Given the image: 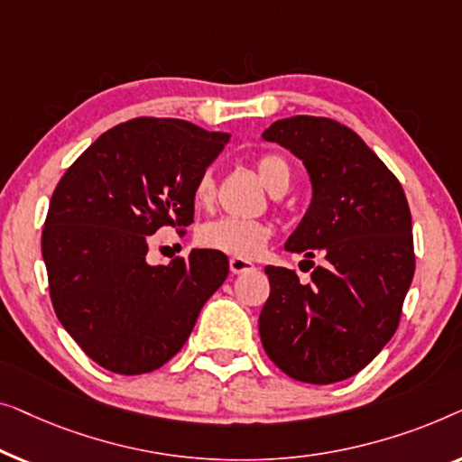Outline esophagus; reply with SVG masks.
Here are the masks:
<instances>
[{"label": "esophagus", "instance_id": "obj_1", "mask_svg": "<svg viewBox=\"0 0 462 462\" xmlns=\"http://www.w3.org/2000/svg\"><path fill=\"white\" fill-rule=\"evenodd\" d=\"M253 270H255V265H253L251 262H246V259H240V257L230 259L232 274H245V272H253Z\"/></svg>", "mask_w": 462, "mask_h": 462}]
</instances>
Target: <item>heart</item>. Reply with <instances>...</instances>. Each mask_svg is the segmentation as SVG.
<instances>
[{"label":"heart","mask_w":462,"mask_h":462,"mask_svg":"<svg viewBox=\"0 0 462 462\" xmlns=\"http://www.w3.org/2000/svg\"><path fill=\"white\" fill-rule=\"evenodd\" d=\"M259 178L272 194H284L289 190L291 180H293V169L282 154L270 152L257 159ZM216 199V175L213 171H203L194 184V200L200 207H209ZM272 230L268 224L257 222V219H236V217H219L207 222L199 228L197 240L205 249L224 253V255L253 259L262 255L268 245Z\"/></svg>","instance_id":"obj_1"}]
</instances>
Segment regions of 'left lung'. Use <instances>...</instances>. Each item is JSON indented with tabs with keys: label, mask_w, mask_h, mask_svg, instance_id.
Returning <instances> with one entry per match:
<instances>
[{
	"label": "left lung",
	"mask_w": 462,
	"mask_h": 462,
	"mask_svg": "<svg viewBox=\"0 0 462 462\" xmlns=\"http://www.w3.org/2000/svg\"><path fill=\"white\" fill-rule=\"evenodd\" d=\"M297 154L314 197L287 251L324 263L301 284L295 270L268 265L270 297L259 335L291 379L328 385L349 379L387 346L414 276L412 219L398 178L354 129L297 115L263 132Z\"/></svg>",
	"instance_id": "1"
}]
</instances>
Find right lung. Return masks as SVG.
Masks as SVG:
<instances>
[{"mask_svg": "<svg viewBox=\"0 0 462 462\" xmlns=\"http://www.w3.org/2000/svg\"><path fill=\"white\" fill-rule=\"evenodd\" d=\"M228 142L190 121L138 116L104 132L58 181L42 232L50 299L77 346L110 373L171 360L228 276V257L211 249L146 262L151 234L192 224L194 184Z\"/></svg>", "mask_w": 462, "mask_h": 462, "instance_id": "add662e5", "label": "right lung"}]
</instances>
